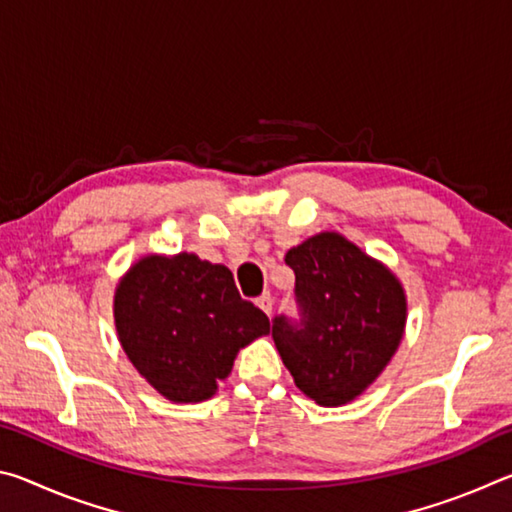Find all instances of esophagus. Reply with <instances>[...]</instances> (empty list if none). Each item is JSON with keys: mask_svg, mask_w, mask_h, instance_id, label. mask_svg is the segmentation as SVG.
<instances>
[{"mask_svg": "<svg viewBox=\"0 0 512 512\" xmlns=\"http://www.w3.org/2000/svg\"><path fill=\"white\" fill-rule=\"evenodd\" d=\"M255 302H257V307L264 311V314L271 316V311H273V298H271V293H264V296H259Z\"/></svg>", "mask_w": 512, "mask_h": 512, "instance_id": "34e87169", "label": "esophagus"}]
</instances>
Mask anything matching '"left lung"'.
<instances>
[{"mask_svg":"<svg viewBox=\"0 0 512 512\" xmlns=\"http://www.w3.org/2000/svg\"><path fill=\"white\" fill-rule=\"evenodd\" d=\"M284 262L296 273L298 318H273L275 348L302 393L341 406L366 391L400 345L404 291L336 232L302 241Z\"/></svg>","mask_w":512,"mask_h":512,"instance_id":"8db88e82","label":"left lung"}]
</instances>
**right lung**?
Returning <instances> with one entry per match:
<instances>
[{
  "mask_svg": "<svg viewBox=\"0 0 512 512\" xmlns=\"http://www.w3.org/2000/svg\"><path fill=\"white\" fill-rule=\"evenodd\" d=\"M121 348L171 402L212 397L237 352L271 332L262 309L239 296L230 268L196 255H149L115 293Z\"/></svg>",
  "mask_w": 512,
  "mask_h": 512,
  "instance_id": "obj_1",
  "label": "right lung"
}]
</instances>
